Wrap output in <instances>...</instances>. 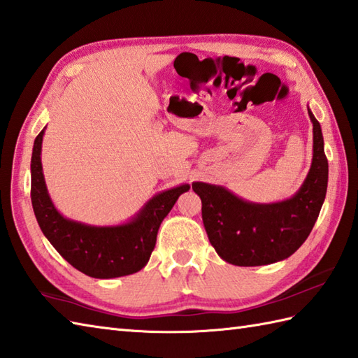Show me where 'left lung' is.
Segmentation results:
<instances>
[{"label": "left lung", "instance_id": "left-lung-1", "mask_svg": "<svg viewBox=\"0 0 358 358\" xmlns=\"http://www.w3.org/2000/svg\"><path fill=\"white\" fill-rule=\"evenodd\" d=\"M313 121L314 155L305 183L292 199L258 204L241 200L223 186L196 183L203 224L210 245L235 266L271 264L291 257L309 237L328 189V158L320 123Z\"/></svg>", "mask_w": 358, "mask_h": 358}]
</instances>
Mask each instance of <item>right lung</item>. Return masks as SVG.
I'll list each match as a JSON object with an SVG mask.
<instances>
[{"label": "right lung", "instance_id": "add662e5", "mask_svg": "<svg viewBox=\"0 0 358 358\" xmlns=\"http://www.w3.org/2000/svg\"><path fill=\"white\" fill-rule=\"evenodd\" d=\"M44 129L34 143L30 162V199L45 238L75 269L94 278H115L138 272L149 262L157 234L178 196L189 191L181 185L159 192L144 204L131 222L120 226H89L64 218L53 206L41 166Z\"/></svg>", "mask_w": 358, "mask_h": 358}]
</instances>
